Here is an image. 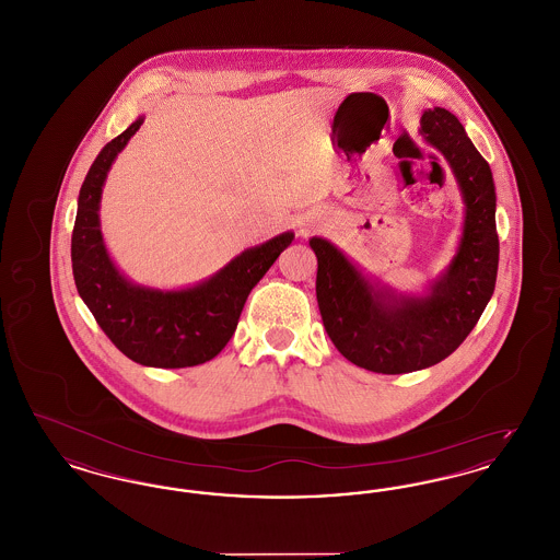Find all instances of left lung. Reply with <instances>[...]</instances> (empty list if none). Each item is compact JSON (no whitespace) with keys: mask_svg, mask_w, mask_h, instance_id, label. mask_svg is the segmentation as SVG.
Here are the masks:
<instances>
[{"mask_svg":"<svg viewBox=\"0 0 560 560\" xmlns=\"http://www.w3.org/2000/svg\"><path fill=\"white\" fill-rule=\"evenodd\" d=\"M420 124L428 142L450 161L466 201L457 254L432 292L424 298L380 292L331 243L311 240L327 336L350 363L388 375L436 365L468 338L493 295L500 260L489 163L447 108H428Z\"/></svg>","mask_w":560,"mask_h":560,"instance_id":"1","label":"left lung"}]
</instances>
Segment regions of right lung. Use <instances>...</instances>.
Instances as JSON below:
<instances>
[{"label": "right lung", "mask_w": 560, "mask_h": 560, "mask_svg": "<svg viewBox=\"0 0 560 560\" xmlns=\"http://www.w3.org/2000/svg\"><path fill=\"white\" fill-rule=\"evenodd\" d=\"M140 126L142 119H136L107 142L81 185L71 237L73 277L81 300L128 359L161 370L192 368L213 359L233 338L252 288L292 243L293 233L245 249L212 279L188 290L160 292L132 285L108 258L98 203L110 163Z\"/></svg>", "instance_id": "right-lung-1"}]
</instances>
